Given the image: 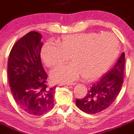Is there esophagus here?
I'll return each mask as SVG.
<instances>
[{"mask_svg":"<svg viewBox=\"0 0 134 134\" xmlns=\"http://www.w3.org/2000/svg\"><path fill=\"white\" fill-rule=\"evenodd\" d=\"M76 83L75 82H71V83H64V84H60L59 85L60 86H64V85H67V86H72V85H75Z\"/></svg>","mask_w":134,"mask_h":134,"instance_id":"obj_1","label":"esophagus"}]
</instances>
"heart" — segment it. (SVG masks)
Wrapping results in <instances>:
<instances>
[{
    "label": "heart",
    "instance_id": "b5f03b06",
    "mask_svg": "<svg viewBox=\"0 0 134 134\" xmlns=\"http://www.w3.org/2000/svg\"><path fill=\"white\" fill-rule=\"evenodd\" d=\"M119 52V42L113 35L90 32L64 36L59 42L47 41L41 56L48 67H54L63 64L70 55L72 63L51 73L55 81L70 82L82 76L86 80L98 78L111 67Z\"/></svg>",
    "mask_w": 134,
    "mask_h": 134
}]
</instances>
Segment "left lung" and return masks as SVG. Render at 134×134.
<instances>
[{"instance_id": "8db88e82", "label": "left lung", "mask_w": 134, "mask_h": 134, "mask_svg": "<svg viewBox=\"0 0 134 134\" xmlns=\"http://www.w3.org/2000/svg\"><path fill=\"white\" fill-rule=\"evenodd\" d=\"M125 54L123 52L115 66L91 86L84 98L76 100L82 111L96 114L108 108L120 93L124 82Z\"/></svg>"}]
</instances>
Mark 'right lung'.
<instances>
[{
    "label": "right lung",
    "mask_w": 134,
    "mask_h": 134,
    "mask_svg": "<svg viewBox=\"0 0 134 134\" xmlns=\"http://www.w3.org/2000/svg\"><path fill=\"white\" fill-rule=\"evenodd\" d=\"M42 35L31 31L13 46L8 60V76L15 103L31 115L41 116L54 107L55 87L47 85L41 59Z\"/></svg>",
    "instance_id": "1"
}]
</instances>
